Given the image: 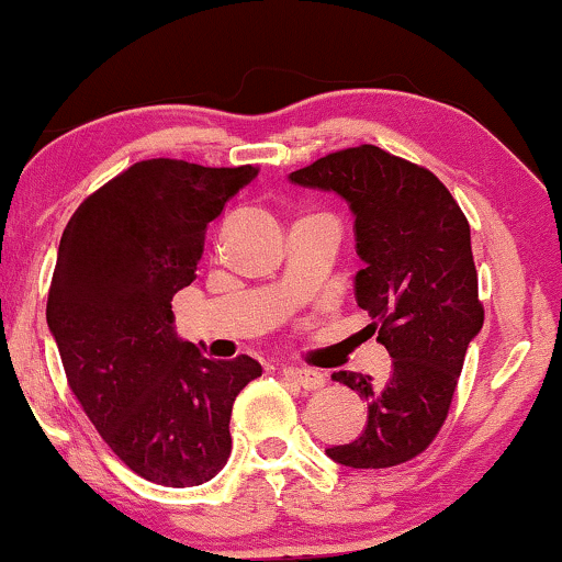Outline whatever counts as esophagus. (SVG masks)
<instances>
[{
    "label": "esophagus",
    "mask_w": 562,
    "mask_h": 562,
    "mask_svg": "<svg viewBox=\"0 0 562 562\" xmlns=\"http://www.w3.org/2000/svg\"><path fill=\"white\" fill-rule=\"evenodd\" d=\"M283 375L294 380L296 385H302L304 391H317V387L325 385L323 372L310 370V367H283Z\"/></svg>",
    "instance_id": "1"
}]
</instances>
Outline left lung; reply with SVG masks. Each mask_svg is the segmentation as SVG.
Wrapping results in <instances>:
<instances>
[{"mask_svg":"<svg viewBox=\"0 0 562 562\" xmlns=\"http://www.w3.org/2000/svg\"><path fill=\"white\" fill-rule=\"evenodd\" d=\"M294 184L334 190L355 213L357 304L393 357L391 375L334 372L367 401L357 440L325 453L351 469H387L427 450L448 417L469 344L484 307L469 221L425 166L378 145L336 150L289 175Z\"/></svg>","mask_w":562,"mask_h":562,"instance_id":"1","label":"left lung"}]
</instances>
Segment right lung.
Listing matches in <instances>:
<instances>
[{"instance_id":"obj_1","label":"right lung","mask_w":562,"mask_h":562,"mask_svg":"<svg viewBox=\"0 0 562 562\" xmlns=\"http://www.w3.org/2000/svg\"><path fill=\"white\" fill-rule=\"evenodd\" d=\"M258 166L150 158L82 200L61 234L46 302L69 391L120 461L164 487L213 480L232 453L234 398L262 367L207 359L175 334L205 232Z\"/></svg>"}]
</instances>
